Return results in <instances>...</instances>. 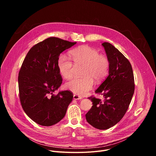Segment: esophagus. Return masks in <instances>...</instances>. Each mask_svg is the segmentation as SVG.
Returning <instances> with one entry per match:
<instances>
[{
	"label": "esophagus",
	"instance_id": "34e87169",
	"mask_svg": "<svg viewBox=\"0 0 156 156\" xmlns=\"http://www.w3.org/2000/svg\"><path fill=\"white\" fill-rule=\"evenodd\" d=\"M73 99H75V100H80V99H82V98L81 96H78V95L74 94L73 95Z\"/></svg>",
	"mask_w": 156,
	"mask_h": 156
}]
</instances>
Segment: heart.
<instances>
[{
    "instance_id": "1",
    "label": "heart",
    "mask_w": 156,
    "mask_h": 156,
    "mask_svg": "<svg viewBox=\"0 0 156 156\" xmlns=\"http://www.w3.org/2000/svg\"><path fill=\"white\" fill-rule=\"evenodd\" d=\"M70 59L75 66L84 65L82 78H75L65 84V87L75 94L84 96L93 87L94 79L102 80L108 74L109 62L106 56L88 46H81L70 51ZM57 67L61 75L66 80L73 77L74 66L70 58L60 55L57 60Z\"/></svg>"
}]
</instances>
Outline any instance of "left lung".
Returning a JSON list of instances; mask_svg holds the SVG:
<instances>
[{"mask_svg": "<svg viewBox=\"0 0 156 156\" xmlns=\"http://www.w3.org/2000/svg\"><path fill=\"white\" fill-rule=\"evenodd\" d=\"M109 62L108 75L95 91L104 101L89 98L91 108L86 114L87 122L99 129L116 125L125 114L135 91L134 75L128 60L112 44H102Z\"/></svg>", "mask_w": 156, "mask_h": 156, "instance_id": "obj_1", "label": "left lung"}]
</instances>
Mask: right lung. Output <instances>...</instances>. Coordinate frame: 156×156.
Segmentation results:
<instances>
[{
	"label": "right lung",
	"instance_id": "1",
	"mask_svg": "<svg viewBox=\"0 0 156 156\" xmlns=\"http://www.w3.org/2000/svg\"><path fill=\"white\" fill-rule=\"evenodd\" d=\"M76 42L51 37L37 43L28 52L18 74L20 102L27 115L42 126H52L65 115L72 101L69 91L54 92L62 79L57 67L60 54Z\"/></svg>",
	"mask_w": 156,
	"mask_h": 156
}]
</instances>
